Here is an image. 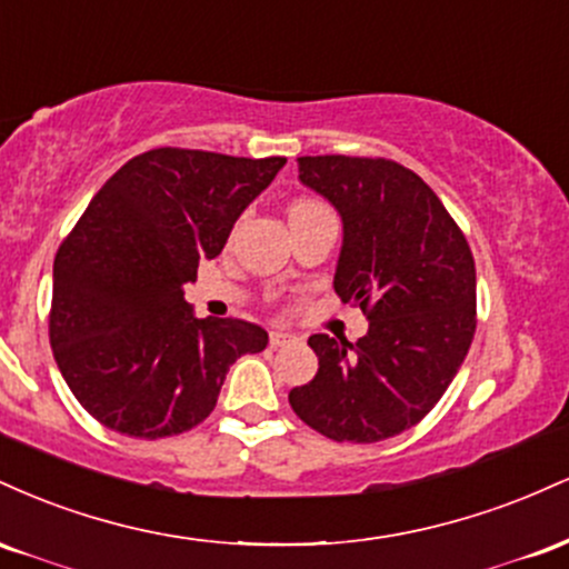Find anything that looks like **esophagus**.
Instances as JSON below:
<instances>
[{
	"mask_svg": "<svg viewBox=\"0 0 569 569\" xmlns=\"http://www.w3.org/2000/svg\"><path fill=\"white\" fill-rule=\"evenodd\" d=\"M291 342H297V337L293 335H286V331H270L272 348H283V345H291Z\"/></svg>",
	"mask_w": 569,
	"mask_h": 569,
	"instance_id": "1",
	"label": "esophagus"
}]
</instances>
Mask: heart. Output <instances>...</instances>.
<instances>
[{"label": "heart", "mask_w": 569, "mask_h": 569, "mask_svg": "<svg viewBox=\"0 0 569 569\" xmlns=\"http://www.w3.org/2000/svg\"><path fill=\"white\" fill-rule=\"evenodd\" d=\"M310 208H326V206H321V202H312V200H299V202H293L291 211H310Z\"/></svg>", "instance_id": "b5f03b06"}]
</instances>
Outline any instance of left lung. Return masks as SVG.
<instances>
[{"mask_svg":"<svg viewBox=\"0 0 569 569\" xmlns=\"http://www.w3.org/2000/svg\"><path fill=\"white\" fill-rule=\"evenodd\" d=\"M299 181L342 217L335 291L369 318L356 345L307 339L318 375L289 393L326 439L375 443L439 403L476 331V267L466 234L409 168L382 158H299Z\"/></svg>","mask_w":569,"mask_h":569,"instance_id":"8db88e82","label":"left lung"}]
</instances>
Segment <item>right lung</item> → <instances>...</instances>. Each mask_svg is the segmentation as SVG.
<instances>
[{"instance_id":"obj_1","label":"right lung","mask_w":569,"mask_h":569,"mask_svg":"<svg viewBox=\"0 0 569 569\" xmlns=\"http://www.w3.org/2000/svg\"><path fill=\"white\" fill-rule=\"evenodd\" d=\"M283 166L149 149L84 208L56 253L50 345L101 426L149 441L184 433L217 407L232 363L267 348L262 326L194 318L184 286Z\"/></svg>"}]
</instances>
